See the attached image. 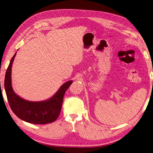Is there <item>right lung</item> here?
I'll return each instance as SVG.
<instances>
[{
    "instance_id": "1",
    "label": "right lung",
    "mask_w": 153,
    "mask_h": 153,
    "mask_svg": "<svg viewBox=\"0 0 153 153\" xmlns=\"http://www.w3.org/2000/svg\"><path fill=\"white\" fill-rule=\"evenodd\" d=\"M16 53L7 68L4 87L9 105L18 118L33 124L45 125L55 121L60 113L65 91L73 83L72 80L63 83L53 97L41 101H30L21 98L14 92L12 85V67Z\"/></svg>"
}]
</instances>
